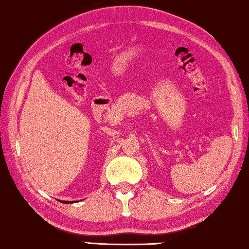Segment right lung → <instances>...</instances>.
I'll return each mask as SVG.
<instances>
[{"label": "right lung", "instance_id": "obj_1", "mask_svg": "<svg viewBox=\"0 0 249 249\" xmlns=\"http://www.w3.org/2000/svg\"><path fill=\"white\" fill-rule=\"evenodd\" d=\"M60 202H62V203H73L74 201H62V200H61Z\"/></svg>", "mask_w": 249, "mask_h": 249}]
</instances>
